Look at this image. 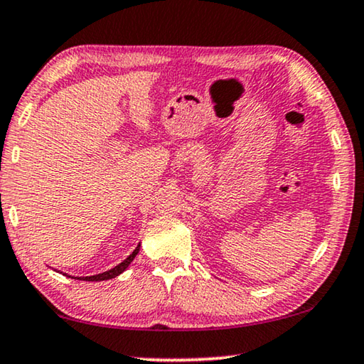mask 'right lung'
<instances>
[{"mask_svg": "<svg viewBox=\"0 0 364 364\" xmlns=\"http://www.w3.org/2000/svg\"><path fill=\"white\" fill-rule=\"evenodd\" d=\"M139 247L141 245H137V247L134 251L131 252V255L124 259L123 262L118 264L117 267L107 270V272H102V274H97V275H89V277H71V279H79V280H85V282H102V280H109V279H114V277H118L119 274H123L126 269H128V265L132 262V259L137 256V252H139Z\"/></svg>", "mask_w": 364, "mask_h": 364, "instance_id": "obj_1", "label": "right lung"}]
</instances>
